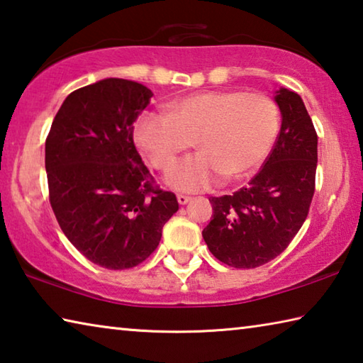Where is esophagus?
Here are the masks:
<instances>
[{"label":"esophagus","instance_id":"esophagus-1","mask_svg":"<svg viewBox=\"0 0 363 363\" xmlns=\"http://www.w3.org/2000/svg\"><path fill=\"white\" fill-rule=\"evenodd\" d=\"M190 200H192V196L184 195V194H179V195H177V201H179V205H187Z\"/></svg>","mask_w":363,"mask_h":363}]
</instances>
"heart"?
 Here are the masks:
<instances>
[{"mask_svg":"<svg viewBox=\"0 0 363 363\" xmlns=\"http://www.w3.org/2000/svg\"><path fill=\"white\" fill-rule=\"evenodd\" d=\"M167 115L143 113L134 143L155 169H168L190 144L200 152L176 163L169 186L203 190L224 177L248 176L266 160L280 131V108L261 93L205 91L164 106Z\"/></svg>","mask_w":363,"mask_h":363,"instance_id":"heart-1","label":"heart"}]
</instances>
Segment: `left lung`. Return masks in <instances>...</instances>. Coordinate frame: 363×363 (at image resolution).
Listing matches in <instances>:
<instances>
[{"label":"left lung","instance_id":"obj_1","mask_svg":"<svg viewBox=\"0 0 363 363\" xmlns=\"http://www.w3.org/2000/svg\"><path fill=\"white\" fill-rule=\"evenodd\" d=\"M280 133L262 169L233 195L211 196L201 235L214 257L253 269L284 253L304 224L315 190L317 133L301 96L280 88Z\"/></svg>","mask_w":363,"mask_h":363}]
</instances>
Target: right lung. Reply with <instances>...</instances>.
I'll use <instances>...</instances> for the list:
<instances>
[{
  "instance_id": "add662e5",
  "label": "right lung",
  "mask_w": 363,
  "mask_h": 363,
  "mask_svg": "<svg viewBox=\"0 0 363 363\" xmlns=\"http://www.w3.org/2000/svg\"><path fill=\"white\" fill-rule=\"evenodd\" d=\"M152 96L131 79L88 84L67 96L46 138L49 201L60 229L79 253L106 269L145 261L179 210L133 140V123Z\"/></svg>"
}]
</instances>
